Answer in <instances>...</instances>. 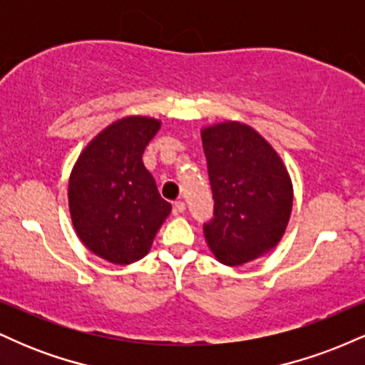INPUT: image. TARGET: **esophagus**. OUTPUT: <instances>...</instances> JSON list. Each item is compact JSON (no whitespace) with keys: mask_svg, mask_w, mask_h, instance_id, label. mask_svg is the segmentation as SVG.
Listing matches in <instances>:
<instances>
[{"mask_svg":"<svg viewBox=\"0 0 365 365\" xmlns=\"http://www.w3.org/2000/svg\"><path fill=\"white\" fill-rule=\"evenodd\" d=\"M173 207L177 212H185V202H183V200H177V202L173 204Z\"/></svg>","mask_w":365,"mask_h":365,"instance_id":"obj_1","label":"esophagus"}]
</instances>
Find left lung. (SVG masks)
Returning a JSON list of instances; mask_svg holds the SVG:
<instances>
[{
  "mask_svg": "<svg viewBox=\"0 0 365 365\" xmlns=\"http://www.w3.org/2000/svg\"><path fill=\"white\" fill-rule=\"evenodd\" d=\"M215 217L204 225L209 249L226 266L269 252L290 220L293 188L282 158L249 125L225 121L202 130Z\"/></svg>",
  "mask_w": 365,
  "mask_h": 365,
  "instance_id": "8db88e82",
  "label": "left lung"
}]
</instances>
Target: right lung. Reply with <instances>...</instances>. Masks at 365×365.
<instances>
[{"instance_id": "add662e5", "label": "right lung", "mask_w": 365, "mask_h": 365, "mask_svg": "<svg viewBox=\"0 0 365 365\" xmlns=\"http://www.w3.org/2000/svg\"><path fill=\"white\" fill-rule=\"evenodd\" d=\"M159 127L148 116L115 121L87 144L70 175L75 232L91 252L113 264L144 257L171 211L142 163Z\"/></svg>"}]
</instances>
